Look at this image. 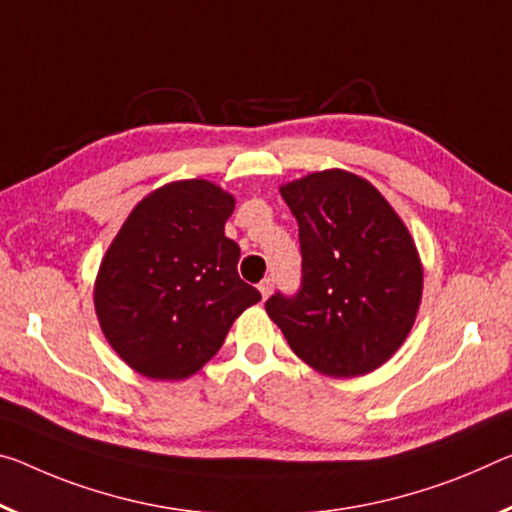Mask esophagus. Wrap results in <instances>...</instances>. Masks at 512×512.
I'll use <instances>...</instances> for the list:
<instances>
[{"instance_id":"34e87169","label":"esophagus","mask_w":512,"mask_h":512,"mask_svg":"<svg viewBox=\"0 0 512 512\" xmlns=\"http://www.w3.org/2000/svg\"><path fill=\"white\" fill-rule=\"evenodd\" d=\"M271 291H273V280L271 278H266V280L259 282V294H262L264 300L271 296Z\"/></svg>"}]
</instances>
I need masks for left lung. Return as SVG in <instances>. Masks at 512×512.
Listing matches in <instances>:
<instances>
[{"instance_id": "obj_1", "label": "left lung", "mask_w": 512, "mask_h": 512, "mask_svg": "<svg viewBox=\"0 0 512 512\" xmlns=\"http://www.w3.org/2000/svg\"><path fill=\"white\" fill-rule=\"evenodd\" d=\"M298 221L303 280L266 312L300 360L330 378L364 376L415 326L424 266L410 230L376 186L342 168L280 186Z\"/></svg>"}]
</instances>
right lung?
<instances>
[{"label":"right lung","instance_id":"obj_1","mask_svg":"<svg viewBox=\"0 0 512 512\" xmlns=\"http://www.w3.org/2000/svg\"><path fill=\"white\" fill-rule=\"evenodd\" d=\"M234 196L209 180L159 186L132 209L102 257L93 300L118 358L152 380H184L262 300L239 278L225 237Z\"/></svg>","mask_w":512,"mask_h":512}]
</instances>
